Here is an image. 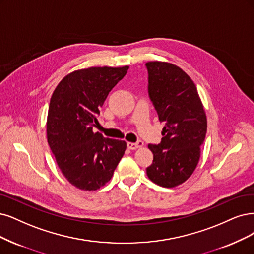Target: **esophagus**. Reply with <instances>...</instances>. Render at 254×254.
I'll use <instances>...</instances> for the list:
<instances>
[{
	"label": "esophagus",
	"instance_id": "1",
	"mask_svg": "<svg viewBox=\"0 0 254 254\" xmlns=\"http://www.w3.org/2000/svg\"><path fill=\"white\" fill-rule=\"evenodd\" d=\"M144 146V143L142 141H138L137 143H131V142H128L127 143V147L129 148L130 150H134V149H137V148H141Z\"/></svg>",
	"mask_w": 254,
	"mask_h": 254
}]
</instances>
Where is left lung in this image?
I'll return each instance as SVG.
<instances>
[{"instance_id":"left-lung-1","label":"left lung","mask_w":254,"mask_h":254,"mask_svg":"<svg viewBox=\"0 0 254 254\" xmlns=\"http://www.w3.org/2000/svg\"><path fill=\"white\" fill-rule=\"evenodd\" d=\"M148 93L165 124L162 141L148 145L153 153L146 172L150 181L172 188L187 181L195 170L207 132V118L196 86L177 65L146 63Z\"/></svg>"}]
</instances>
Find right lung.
<instances>
[{
	"label": "right lung",
	"instance_id": "right-lung-1",
	"mask_svg": "<svg viewBox=\"0 0 254 254\" xmlns=\"http://www.w3.org/2000/svg\"><path fill=\"white\" fill-rule=\"evenodd\" d=\"M128 66L90 67L67 74L51 95L47 141L60 170L74 187L94 191L110 181L123 157L125 141L93 132L97 116Z\"/></svg>",
	"mask_w": 254,
	"mask_h": 254
}]
</instances>
